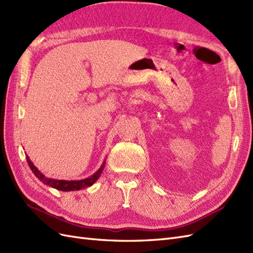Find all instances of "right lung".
Returning <instances> with one entry per match:
<instances>
[{
  "instance_id": "1",
  "label": "right lung",
  "mask_w": 253,
  "mask_h": 253,
  "mask_svg": "<svg viewBox=\"0 0 253 253\" xmlns=\"http://www.w3.org/2000/svg\"><path fill=\"white\" fill-rule=\"evenodd\" d=\"M26 160L27 164L30 168V170L33 171V173L36 175V177L39 179L40 181H42L44 185H47L53 189H57L59 191H63V192H68V191H77V190H81L84 188H87L93 186L94 183L98 180V178L100 177V175L104 169L105 166V162L106 159L103 160V163L101 165V167L93 174L88 176L87 178L84 179H79V180H64V179H55V178H50V177H46L38 168L33 164L32 160L29 159L28 155H26Z\"/></svg>"
}]
</instances>
